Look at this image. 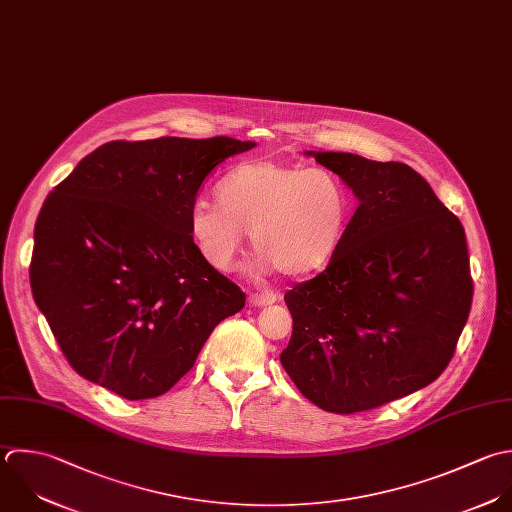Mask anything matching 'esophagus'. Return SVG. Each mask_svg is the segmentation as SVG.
Returning a JSON list of instances; mask_svg holds the SVG:
<instances>
[{"label": "esophagus", "instance_id": "obj_1", "mask_svg": "<svg viewBox=\"0 0 512 512\" xmlns=\"http://www.w3.org/2000/svg\"><path fill=\"white\" fill-rule=\"evenodd\" d=\"M277 299H279V295H277V293H273V291L253 293V295H249V303H251L253 307H267V305H273Z\"/></svg>", "mask_w": 512, "mask_h": 512}]
</instances>
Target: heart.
<instances>
[{"instance_id": "obj_1", "label": "heart", "mask_w": 512, "mask_h": 512, "mask_svg": "<svg viewBox=\"0 0 512 512\" xmlns=\"http://www.w3.org/2000/svg\"><path fill=\"white\" fill-rule=\"evenodd\" d=\"M217 203L197 199L189 209V235L203 261L231 273L245 231L267 271L303 277L327 267L339 253L353 215V199L339 175L251 159L231 167L217 183Z\"/></svg>"}]
</instances>
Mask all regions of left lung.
Returning a JSON list of instances; mask_svg holds the SVG:
<instances>
[{
	"mask_svg": "<svg viewBox=\"0 0 512 512\" xmlns=\"http://www.w3.org/2000/svg\"><path fill=\"white\" fill-rule=\"evenodd\" d=\"M309 155L359 207L327 269L285 293L293 333L281 365L311 403L351 415L431 385L451 363L473 303L467 237L409 165Z\"/></svg>",
	"mask_w": 512,
	"mask_h": 512,
	"instance_id": "obj_1",
	"label": "left lung"
}]
</instances>
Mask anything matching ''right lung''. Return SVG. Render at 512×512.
I'll use <instances>...</instances> for the list:
<instances>
[{
    "label": "right lung",
    "mask_w": 512,
    "mask_h": 512,
    "mask_svg": "<svg viewBox=\"0 0 512 512\" xmlns=\"http://www.w3.org/2000/svg\"><path fill=\"white\" fill-rule=\"evenodd\" d=\"M231 137L109 141L47 195L29 283L67 363L127 399L167 393L245 293L199 255L189 209L205 177L253 149Z\"/></svg>",
    "instance_id": "obj_1"
}]
</instances>
